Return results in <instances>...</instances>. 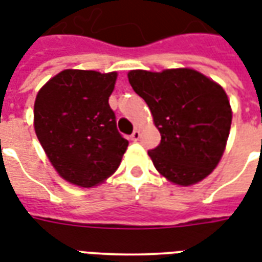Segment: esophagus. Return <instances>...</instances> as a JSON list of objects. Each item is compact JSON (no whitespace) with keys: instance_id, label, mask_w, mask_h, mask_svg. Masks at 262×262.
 I'll use <instances>...</instances> for the list:
<instances>
[{"instance_id":"34e87169","label":"esophagus","mask_w":262,"mask_h":262,"mask_svg":"<svg viewBox=\"0 0 262 262\" xmlns=\"http://www.w3.org/2000/svg\"><path fill=\"white\" fill-rule=\"evenodd\" d=\"M130 139L133 140V142H137V140L140 139V130H139V129H136V130L133 132V133H132Z\"/></svg>"}]
</instances>
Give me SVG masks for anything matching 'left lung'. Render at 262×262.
<instances>
[{
    "label": "left lung",
    "mask_w": 262,
    "mask_h": 262,
    "mask_svg": "<svg viewBox=\"0 0 262 262\" xmlns=\"http://www.w3.org/2000/svg\"><path fill=\"white\" fill-rule=\"evenodd\" d=\"M127 78L161 135L148 151L156 170L181 187L205 180L219 164L230 133L233 112L223 86L187 67L130 70Z\"/></svg>",
    "instance_id": "8db88e82"
}]
</instances>
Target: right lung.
<instances>
[{
	"label": "right lung",
	"mask_w": 262,
	"mask_h": 262,
	"mask_svg": "<svg viewBox=\"0 0 262 262\" xmlns=\"http://www.w3.org/2000/svg\"><path fill=\"white\" fill-rule=\"evenodd\" d=\"M118 73L67 69L39 90L33 127L63 180L97 187L118 170L129 142L116 129L108 99Z\"/></svg>",
	"instance_id": "right-lung-1"
}]
</instances>
